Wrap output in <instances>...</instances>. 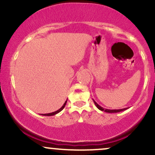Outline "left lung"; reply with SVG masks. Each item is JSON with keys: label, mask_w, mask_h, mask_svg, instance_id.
<instances>
[{"label": "left lung", "mask_w": 155, "mask_h": 155, "mask_svg": "<svg viewBox=\"0 0 155 155\" xmlns=\"http://www.w3.org/2000/svg\"><path fill=\"white\" fill-rule=\"evenodd\" d=\"M93 102L96 106V107L98 108L99 110H101V111H104L105 112H107V113H117V112H120V111H124V110H126V109H127V108H122V109H106V108H104L101 107V106H99V105L97 104V103H96L94 100H93Z\"/></svg>", "instance_id": "8db88e82"}]
</instances>
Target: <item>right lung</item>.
Wrapping results in <instances>:
<instances>
[{
	"label": "right lung",
	"mask_w": 155,
	"mask_h": 155,
	"mask_svg": "<svg viewBox=\"0 0 155 155\" xmlns=\"http://www.w3.org/2000/svg\"><path fill=\"white\" fill-rule=\"evenodd\" d=\"M66 103H67V100L65 101V104H64L63 105V106H62V107L60 108V109H58V111H54V112H51V113H49V114H41V115H43V116H53V115H55V114H58V113H59V112H60V111H62V110L63 109L64 107H65V104H66Z\"/></svg>",
	"instance_id": "1"
}]
</instances>
